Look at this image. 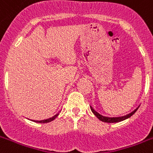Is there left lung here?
<instances>
[{
    "label": "left lung",
    "instance_id": "obj_1",
    "mask_svg": "<svg viewBox=\"0 0 153 153\" xmlns=\"http://www.w3.org/2000/svg\"><path fill=\"white\" fill-rule=\"evenodd\" d=\"M138 108H139V107H137L134 111H133L132 113H130V114H127V115H126V116L119 117H107L102 116V115H101L100 114H98V112H96L95 110H94V109L91 106V111L93 112L94 114V115H95V116L97 117L99 120H100V121H103V122H107V123H115V122H119V121H124V120H126V119L130 117L132 115H133V114H135V112L137 110Z\"/></svg>",
    "mask_w": 153,
    "mask_h": 153
}]
</instances>
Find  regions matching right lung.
I'll list each match as a JSON object with an SVG mask.
<instances>
[{
  "label": "right lung",
  "mask_w": 153,
  "mask_h": 153,
  "mask_svg": "<svg viewBox=\"0 0 153 153\" xmlns=\"http://www.w3.org/2000/svg\"><path fill=\"white\" fill-rule=\"evenodd\" d=\"M58 115H59V114H55L54 117H51V118L47 119V120H43V121H34L35 122H38V123H48V122H50V121H53V120H55Z\"/></svg>",
  "instance_id": "add662e5"
}]
</instances>
